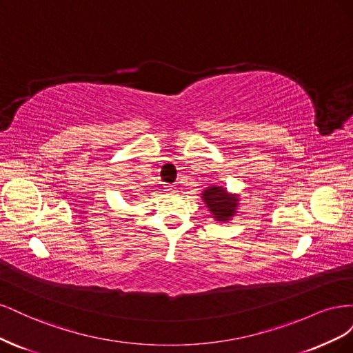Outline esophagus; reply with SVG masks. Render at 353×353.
Masks as SVG:
<instances>
[{"label": "esophagus", "instance_id": "34e87169", "mask_svg": "<svg viewBox=\"0 0 353 353\" xmlns=\"http://www.w3.org/2000/svg\"><path fill=\"white\" fill-rule=\"evenodd\" d=\"M165 191L168 194H174L176 191V187L175 185H165Z\"/></svg>", "mask_w": 353, "mask_h": 353}]
</instances>
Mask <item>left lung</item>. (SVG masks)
<instances>
[{
    "instance_id": "left-lung-1",
    "label": "left lung",
    "mask_w": 353,
    "mask_h": 353,
    "mask_svg": "<svg viewBox=\"0 0 353 353\" xmlns=\"http://www.w3.org/2000/svg\"><path fill=\"white\" fill-rule=\"evenodd\" d=\"M201 199L209 208L212 216L219 222H228L237 213L239 196L230 194L223 187H208L206 190H203Z\"/></svg>"
}]
</instances>
